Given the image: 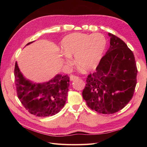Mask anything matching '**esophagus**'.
<instances>
[{
  "mask_svg": "<svg viewBox=\"0 0 147 147\" xmlns=\"http://www.w3.org/2000/svg\"><path fill=\"white\" fill-rule=\"evenodd\" d=\"M78 77H77V76H75V75H71L70 76V80L71 81H74V80H75L77 79H78Z\"/></svg>",
  "mask_w": 147,
  "mask_h": 147,
  "instance_id": "obj_1",
  "label": "esophagus"
}]
</instances>
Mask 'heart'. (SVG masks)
<instances>
[{"label": "heart", "instance_id": "1", "mask_svg": "<svg viewBox=\"0 0 147 147\" xmlns=\"http://www.w3.org/2000/svg\"><path fill=\"white\" fill-rule=\"evenodd\" d=\"M106 45V38L100 33H73L67 35L61 42L64 61L70 63V56L74 55L77 65L84 71H91L97 67Z\"/></svg>", "mask_w": 147, "mask_h": 147}]
</instances>
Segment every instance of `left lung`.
<instances>
[{
  "mask_svg": "<svg viewBox=\"0 0 147 147\" xmlns=\"http://www.w3.org/2000/svg\"><path fill=\"white\" fill-rule=\"evenodd\" d=\"M110 47L96 71L90 74L83 91V99L99 113L112 114L131 100L137 83V69L132 51L121 39L109 33Z\"/></svg>",
  "mask_w": 147,
  "mask_h": 147,
  "instance_id": "obj_1",
  "label": "left lung"
}]
</instances>
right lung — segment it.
<instances>
[{"instance_id": "add662e5", "label": "right lung", "mask_w": 147, "mask_h": 147, "mask_svg": "<svg viewBox=\"0 0 147 147\" xmlns=\"http://www.w3.org/2000/svg\"><path fill=\"white\" fill-rule=\"evenodd\" d=\"M14 73L18 97L29 113L40 117H50L64 107L69 87L67 75L57 74L47 82L34 83L23 76L17 62Z\"/></svg>"}]
</instances>
